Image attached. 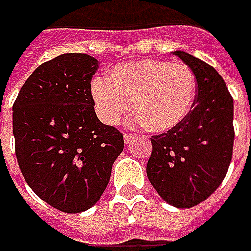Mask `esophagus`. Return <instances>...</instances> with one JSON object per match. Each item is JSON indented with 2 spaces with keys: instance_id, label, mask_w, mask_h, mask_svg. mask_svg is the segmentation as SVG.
<instances>
[{
  "instance_id": "34e87169",
  "label": "esophagus",
  "mask_w": 251,
  "mask_h": 251,
  "mask_svg": "<svg viewBox=\"0 0 251 251\" xmlns=\"http://www.w3.org/2000/svg\"><path fill=\"white\" fill-rule=\"evenodd\" d=\"M132 138H134L132 134H124V142H126V144H128Z\"/></svg>"
}]
</instances>
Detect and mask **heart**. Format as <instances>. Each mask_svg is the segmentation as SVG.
Wrapping results in <instances>:
<instances>
[{"mask_svg":"<svg viewBox=\"0 0 251 251\" xmlns=\"http://www.w3.org/2000/svg\"><path fill=\"white\" fill-rule=\"evenodd\" d=\"M196 88V75L186 64L142 60L117 65L109 79L95 78L91 95L104 124H119L134 103L137 124L152 132H166L191 111Z\"/></svg>","mask_w":251,"mask_h":251,"instance_id":"b5f03b06","label":"heart"}]
</instances>
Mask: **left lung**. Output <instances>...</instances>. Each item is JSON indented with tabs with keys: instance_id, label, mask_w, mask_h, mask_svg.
<instances>
[{
	"instance_id": "left-lung-1",
	"label": "left lung",
	"mask_w": 251,
	"mask_h": 251,
	"mask_svg": "<svg viewBox=\"0 0 251 251\" xmlns=\"http://www.w3.org/2000/svg\"><path fill=\"white\" fill-rule=\"evenodd\" d=\"M173 54L196 75L197 95L177 127L151 138L147 176L168 204L191 208L226 176L235 140L233 99L214 67L184 51Z\"/></svg>"
}]
</instances>
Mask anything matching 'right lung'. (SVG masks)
<instances>
[{"label":"right lung","mask_w":251,"mask_h":251,"mask_svg":"<svg viewBox=\"0 0 251 251\" xmlns=\"http://www.w3.org/2000/svg\"><path fill=\"white\" fill-rule=\"evenodd\" d=\"M98 67L88 54H61L34 70L12 107L15 153L26 183L67 214L99 201L124 147L123 134L93 109Z\"/></svg>","instance_id":"right-lung-1"}]
</instances>
